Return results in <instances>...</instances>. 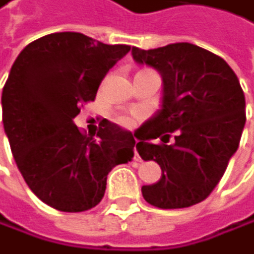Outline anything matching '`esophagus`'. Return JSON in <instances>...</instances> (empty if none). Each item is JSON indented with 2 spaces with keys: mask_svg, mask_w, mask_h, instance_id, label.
<instances>
[{
  "mask_svg": "<svg viewBox=\"0 0 254 254\" xmlns=\"http://www.w3.org/2000/svg\"><path fill=\"white\" fill-rule=\"evenodd\" d=\"M133 149H135V157H133V160H135V162H139V160H141V158H139L138 151H136V141H135V147H133Z\"/></svg>",
  "mask_w": 254,
  "mask_h": 254,
  "instance_id": "obj_1",
  "label": "esophagus"
}]
</instances>
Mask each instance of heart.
Here are the masks:
<instances>
[{
	"label": "heart",
	"mask_w": 254,
	"mask_h": 254,
	"mask_svg": "<svg viewBox=\"0 0 254 254\" xmlns=\"http://www.w3.org/2000/svg\"><path fill=\"white\" fill-rule=\"evenodd\" d=\"M116 122L119 126H122V127H133L135 126V118L133 116H130V115H119L118 118H116Z\"/></svg>",
	"instance_id": "heart-1"
}]
</instances>
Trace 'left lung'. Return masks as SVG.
<instances>
[{"instance_id":"1","label":"left lung","mask_w":254,"mask_h":254,"mask_svg":"<svg viewBox=\"0 0 254 254\" xmlns=\"http://www.w3.org/2000/svg\"><path fill=\"white\" fill-rule=\"evenodd\" d=\"M132 55L163 78L162 108L135 132L139 157L163 173L157 184L143 185V198L158 209L198 204L217 187L241 143L245 96L237 75L223 58L189 42L133 47Z\"/></svg>"}]
</instances>
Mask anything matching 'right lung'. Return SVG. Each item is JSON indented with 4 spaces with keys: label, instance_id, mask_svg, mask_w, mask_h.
Here are the masks:
<instances>
[{
    "label": "right lung",
    "instance_id": "add662e5",
    "mask_svg": "<svg viewBox=\"0 0 254 254\" xmlns=\"http://www.w3.org/2000/svg\"><path fill=\"white\" fill-rule=\"evenodd\" d=\"M130 52L81 33H53L26 45L2 88V124L28 187L61 212L96 207L116 165L132 162L135 138L110 121L97 136L73 124L108 70Z\"/></svg>",
    "mask_w": 254,
    "mask_h": 254
}]
</instances>
